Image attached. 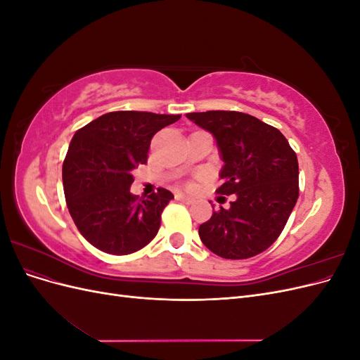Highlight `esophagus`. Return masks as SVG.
<instances>
[{
	"mask_svg": "<svg viewBox=\"0 0 360 360\" xmlns=\"http://www.w3.org/2000/svg\"><path fill=\"white\" fill-rule=\"evenodd\" d=\"M176 200L177 201H180V202H183V204H193V198H191V197H184V195H181V193H176Z\"/></svg>",
	"mask_w": 360,
	"mask_h": 360,
	"instance_id": "34e87169",
	"label": "esophagus"
}]
</instances>
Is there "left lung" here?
I'll return each instance as SVG.
<instances>
[{
  "label": "left lung",
  "mask_w": 360,
  "mask_h": 360,
  "mask_svg": "<svg viewBox=\"0 0 360 360\" xmlns=\"http://www.w3.org/2000/svg\"><path fill=\"white\" fill-rule=\"evenodd\" d=\"M186 117L209 130L221 150L224 180L216 189L236 195L200 225L201 242L213 254L246 259L276 242L299 198V163L287 138L257 117L237 111L191 112Z\"/></svg>",
  "instance_id": "left-lung-1"
}]
</instances>
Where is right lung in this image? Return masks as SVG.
I'll list each match as a JSON object with an SVG mask.
<instances>
[{
  "instance_id": "add662e5",
  "label": "right lung",
  "mask_w": 360,
  "mask_h": 360,
  "mask_svg": "<svg viewBox=\"0 0 360 360\" xmlns=\"http://www.w3.org/2000/svg\"><path fill=\"white\" fill-rule=\"evenodd\" d=\"M180 117L114 111L76 130L63 162V188L76 228L94 248L129 255L158 234L174 195L159 188L138 198L129 191L132 169L147 163L151 138Z\"/></svg>"
}]
</instances>
